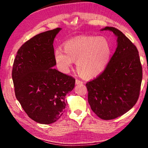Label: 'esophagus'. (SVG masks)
<instances>
[{
	"label": "esophagus",
	"instance_id": "esophagus-1",
	"mask_svg": "<svg viewBox=\"0 0 148 148\" xmlns=\"http://www.w3.org/2000/svg\"><path fill=\"white\" fill-rule=\"evenodd\" d=\"M84 82H82V81H81V80H79V79H76V85H79V84H81V85H82V84H84Z\"/></svg>",
	"mask_w": 148,
	"mask_h": 148
}]
</instances>
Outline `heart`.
<instances>
[{
    "instance_id": "heart-1",
    "label": "heart",
    "mask_w": 148,
    "mask_h": 148,
    "mask_svg": "<svg viewBox=\"0 0 148 148\" xmlns=\"http://www.w3.org/2000/svg\"><path fill=\"white\" fill-rule=\"evenodd\" d=\"M111 46L103 36H81L70 40L54 51L57 66L64 73L69 72L73 61L78 74L85 78L98 76L103 72L111 56Z\"/></svg>"
}]
</instances>
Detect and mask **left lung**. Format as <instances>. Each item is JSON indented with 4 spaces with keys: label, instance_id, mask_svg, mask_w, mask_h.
Here are the masks:
<instances>
[{
    "label": "left lung",
    "instance_id": "obj_1",
    "mask_svg": "<svg viewBox=\"0 0 148 148\" xmlns=\"http://www.w3.org/2000/svg\"><path fill=\"white\" fill-rule=\"evenodd\" d=\"M117 37L116 51L102 73L86 84L88 102L102 119L110 120L123 115L138 99L142 68L138 51L119 30L106 27Z\"/></svg>",
    "mask_w": 148,
    "mask_h": 148
}]
</instances>
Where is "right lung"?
Masks as SVG:
<instances>
[{"instance_id": "obj_1", "label": "right lung", "mask_w": 148, "mask_h": 148, "mask_svg": "<svg viewBox=\"0 0 148 148\" xmlns=\"http://www.w3.org/2000/svg\"><path fill=\"white\" fill-rule=\"evenodd\" d=\"M61 28L36 35L17 51L12 69L15 95L30 118L38 123L58 120L66 106L65 96L75 79L53 67L54 38Z\"/></svg>"}]
</instances>
